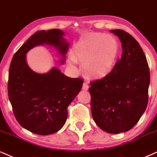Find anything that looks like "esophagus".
Returning a JSON list of instances; mask_svg holds the SVG:
<instances>
[{"label":"esophagus","instance_id":"1","mask_svg":"<svg viewBox=\"0 0 157 157\" xmlns=\"http://www.w3.org/2000/svg\"><path fill=\"white\" fill-rule=\"evenodd\" d=\"M82 89H83V90H87L88 89H89V85H88L87 83L84 82V84H83Z\"/></svg>","mask_w":157,"mask_h":157}]
</instances>
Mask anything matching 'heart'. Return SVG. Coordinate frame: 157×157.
Segmentation results:
<instances>
[{
	"instance_id": "obj_1",
	"label": "heart",
	"mask_w": 157,
	"mask_h": 157,
	"mask_svg": "<svg viewBox=\"0 0 157 157\" xmlns=\"http://www.w3.org/2000/svg\"><path fill=\"white\" fill-rule=\"evenodd\" d=\"M118 51V43L113 36L90 33L75 44L73 55L68 56L67 62L71 65H75L78 60L80 61L88 75L102 77L108 74L113 67Z\"/></svg>"
}]
</instances>
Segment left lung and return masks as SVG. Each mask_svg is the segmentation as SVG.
Listing matches in <instances>:
<instances>
[{
	"label": "left lung",
	"mask_w": 157,
	"mask_h": 157,
	"mask_svg": "<svg viewBox=\"0 0 157 157\" xmlns=\"http://www.w3.org/2000/svg\"><path fill=\"white\" fill-rule=\"evenodd\" d=\"M122 46L121 59L104 78L91 82V112L99 128L110 134L130 130L145 111L150 71L143 49L132 35L110 30Z\"/></svg>",
	"instance_id": "left-lung-1"
}]
</instances>
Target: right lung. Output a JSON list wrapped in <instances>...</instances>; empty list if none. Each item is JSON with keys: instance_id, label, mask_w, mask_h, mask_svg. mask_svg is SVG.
Here are the masks:
<instances>
[{"instance_id": "obj_1", "label": "right lung", "mask_w": 157, "mask_h": 157, "mask_svg": "<svg viewBox=\"0 0 157 157\" xmlns=\"http://www.w3.org/2000/svg\"><path fill=\"white\" fill-rule=\"evenodd\" d=\"M60 29L39 31L28 39L13 56L9 73L8 94L17 121L39 135L59 131L67 121V106L82 87L83 80L66 76L56 67L38 73L29 67L26 53L38 45L53 47L63 64L70 44Z\"/></svg>"}]
</instances>
